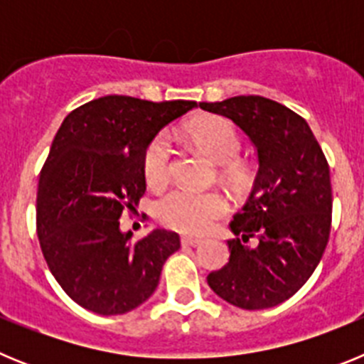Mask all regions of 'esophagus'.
Returning <instances> with one entry per match:
<instances>
[{"mask_svg":"<svg viewBox=\"0 0 364 364\" xmlns=\"http://www.w3.org/2000/svg\"><path fill=\"white\" fill-rule=\"evenodd\" d=\"M180 242L184 244V246L197 247V246H200V244L204 242V240H202V239H197V237H182V239H180Z\"/></svg>","mask_w":364,"mask_h":364,"instance_id":"esophagus-1","label":"esophagus"}]
</instances>
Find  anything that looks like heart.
Instances as JSON below:
<instances>
[{
    "label": "heart",
    "instance_id": "1",
    "mask_svg": "<svg viewBox=\"0 0 364 364\" xmlns=\"http://www.w3.org/2000/svg\"><path fill=\"white\" fill-rule=\"evenodd\" d=\"M189 142L211 162L222 164V175L231 184L242 186L247 180L246 164L237 159L240 136L230 120L222 117H202L186 127ZM142 171L149 188H162L171 173V147L166 136H154L142 156ZM226 197L218 191H193L176 188L154 204V215L164 226L184 233H205L228 213Z\"/></svg>",
    "mask_w": 364,
    "mask_h": 364
}]
</instances>
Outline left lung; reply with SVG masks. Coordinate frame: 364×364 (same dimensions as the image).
Segmentation results:
<instances>
[{
  "mask_svg": "<svg viewBox=\"0 0 364 364\" xmlns=\"http://www.w3.org/2000/svg\"><path fill=\"white\" fill-rule=\"evenodd\" d=\"M198 105L233 120L259 154L252 195L230 222V262L208 284L244 310L277 306L311 277L330 239L326 156L306 120L279 102L250 95Z\"/></svg>",
  "mask_w": 364,
  "mask_h": 364,
  "instance_id": "1",
  "label": "left lung"
}]
</instances>
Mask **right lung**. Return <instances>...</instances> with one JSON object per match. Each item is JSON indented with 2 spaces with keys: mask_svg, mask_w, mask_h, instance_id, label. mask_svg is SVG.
<instances>
[{
  "mask_svg": "<svg viewBox=\"0 0 364 364\" xmlns=\"http://www.w3.org/2000/svg\"><path fill=\"white\" fill-rule=\"evenodd\" d=\"M195 105L104 96L69 112L58 129L38 182L36 231L50 273L85 310L120 315L140 306L180 247L178 233L167 230L133 240L120 218L146 193L147 144Z\"/></svg>",
  "mask_w": 364,
  "mask_h": 364,
  "instance_id": "add662e5",
  "label": "right lung"
}]
</instances>
